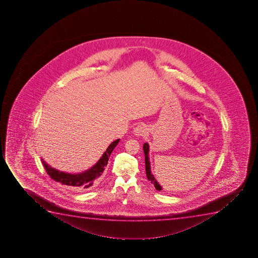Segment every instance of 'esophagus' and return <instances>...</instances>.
<instances>
[{"label": "esophagus", "instance_id": "34e87169", "mask_svg": "<svg viewBox=\"0 0 258 258\" xmlns=\"http://www.w3.org/2000/svg\"><path fill=\"white\" fill-rule=\"evenodd\" d=\"M147 133H148V127L144 124L138 125L134 130V134L137 137H143V136H145Z\"/></svg>", "mask_w": 258, "mask_h": 258}]
</instances>
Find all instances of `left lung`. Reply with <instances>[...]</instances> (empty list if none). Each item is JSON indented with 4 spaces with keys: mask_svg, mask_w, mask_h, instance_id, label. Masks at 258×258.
<instances>
[{
    "mask_svg": "<svg viewBox=\"0 0 258 258\" xmlns=\"http://www.w3.org/2000/svg\"><path fill=\"white\" fill-rule=\"evenodd\" d=\"M143 151H144V155H145V168L146 174H147V178L149 179V181L153 183L155 185V187L157 191H161L162 187L161 185L158 183L157 180L155 178L154 174L152 173L151 166H150V160H149V143H145L143 144Z\"/></svg>",
    "mask_w": 258,
    "mask_h": 258,
    "instance_id": "8db88e82",
    "label": "left lung"
}]
</instances>
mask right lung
I'll use <instances>...</instances> for the list:
<instances>
[{
    "instance_id": "obj_1",
    "label": "right lung",
    "mask_w": 258,
    "mask_h": 258,
    "mask_svg": "<svg viewBox=\"0 0 258 258\" xmlns=\"http://www.w3.org/2000/svg\"><path fill=\"white\" fill-rule=\"evenodd\" d=\"M119 141L120 139H116L113 143H110L97 163L82 173H69L62 172L59 170L55 169L54 167L49 166L42 158H41V161L46 173L55 181L58 182L62 185L87 189L96 184L100 179V176L102 175L108 164L109 156L115 149V146L118 144Z\"/></svg>"
}]
</instances>
